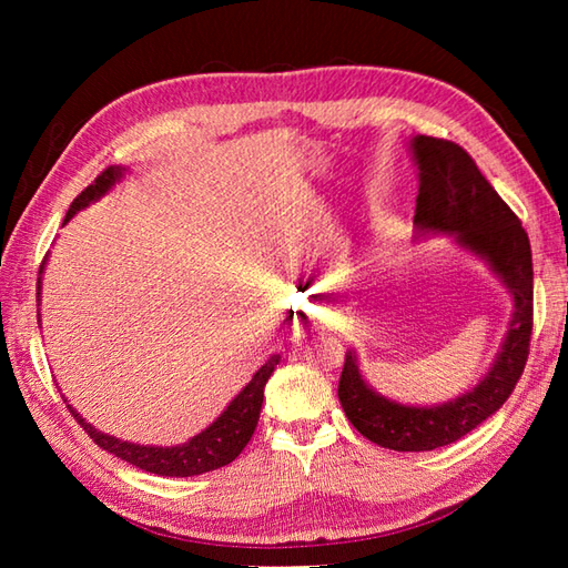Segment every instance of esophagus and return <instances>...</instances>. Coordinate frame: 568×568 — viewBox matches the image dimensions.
Listing matches in <instances>:
<instances>
[{
	"label": "esophagus",
	"instance_id": "1",
	"mask_svg": "<svg viewBox=\"0 0 568 568\" xmlns=\"http://www.w3.org/2000/svg\"><path fill=\"white\" fill-rule=\"evenodd\" d=\"M317 315H315V312H303V315H300V320L295 322V329L300 332V329H312V327H317Z\"/></svg>",
	"mask_w": 568,
	"mask_h": 568
}]
</instances>
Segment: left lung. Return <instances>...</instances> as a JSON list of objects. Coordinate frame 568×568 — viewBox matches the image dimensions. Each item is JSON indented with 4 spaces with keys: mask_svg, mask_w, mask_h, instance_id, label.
Segmentation results:
<instances>
[{
    "mask_svg": "<svg viewBox=\"0 0 568 568\" xmlns=\"http://www.w3.org/2000/svg\"><path fill=\"white\" fill-rule=\"evenodd\" d=\"M419 165L415 224L422 232H452L462 246L484 256L515 297V317L503 352L474 390L439 407L385 400L364 383L348 352L339 400L348 422L373 444L395 452H432L454 444L488 419L513 395L532 339V248L517 214L505 204L476 161L454 141L415 136Z\"/></svg>",
    "mask_w": 568,
    "mask_h": 568,
    "instance_id": "1",
    "label": "left lung"
}]
</instances>
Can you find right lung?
Wrapping results in <instances>:
<instances>
[{"label":"right lung","mask_w":568,"mask_h":568,"mask_svg":"<svg viewBox=\"0 0 568 568\" xmlns=\"http://www.w3.org/2000/svg\"><path fill=\"white\" fill-rule=\"evenodd\" d=\"M119 178H122V171H119V168L114 165L104 168V171L94 178L75 200H72L70 210L65 214V222L78 210L88 207L90 202L102 197ZM39 291H41V277H39ZM277 361H281V356H271L268 364L256 371V376H253L246 388L234 397L232 405H229L207 429L197 434V437H192L183 446H165L163 449V446H139V444L106 437V434L90 427L88 422L75 413V409L72 407L68 409L72 413V417L78 419V425L88 432V437L100 446V449L119 456L122 462L159 476H200V474H207V470L232 464L234 458L244 452V446L253 437V432H256L261 405H263V388L265 383H268L271 373L275 371Z\"/></svg>","instance_id":"1"}]
</instances>
